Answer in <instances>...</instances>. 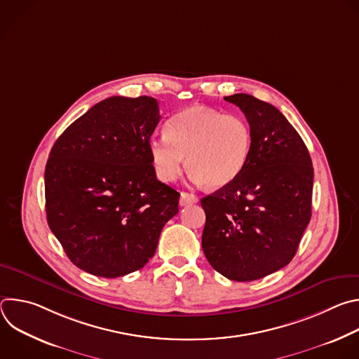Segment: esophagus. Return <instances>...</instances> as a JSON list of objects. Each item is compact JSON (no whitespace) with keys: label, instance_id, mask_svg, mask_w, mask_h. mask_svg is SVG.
<instances>
[{"label":"esophagus","instance_id":"1","mask_svg":"<svg viewBox=\"0 0 359 359\" xmlns=\"http://www.w3.org/2000/svg\"><path fill=\"white\" fill-rule=\"evenodd\" d=\"M197 201H198V198L193 193H187V191L180 193V206H189V204H193Z\"/></svg>","mask_w":359,"mask_h":359}]
</instances>
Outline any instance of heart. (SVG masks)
<instances>
[{"instance_id":"obj_1","label":"heart","mask_w":359,"mask_h":359,"mask_svg":"<svg viewBox=\"0 0 359 359\" xmlns=\"http://www.w3.org/2000/svg\"><path fill=\"white\" fill-rule=\"evenodd\" d=\"M252 132L236 114L206 107H189L166 125V136L151 137L150 159L162 182H175L184 166L197 182L219 189L231 183L250 158Z\"/></svg>"}]
</instances>
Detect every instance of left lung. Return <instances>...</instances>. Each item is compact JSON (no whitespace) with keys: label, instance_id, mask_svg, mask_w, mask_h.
<instances>
[{"label":"left lung","instance_id":"8db88e82","mask_svg":"<svg viewBox=\"0 0 359 359\" xmlns=\"http://www.w3.org/2000/svg\"><path fill=\"white\" fill-rule=\"evenodd\" d=\"M252 132L250 158L229 184L201 198V248L233 281L263 278L285 267L311 220L314 169L309 149L285 116L247 93L226 96Z\"/></svg>","mask_w":359,"mask_h":359}]
</instances>
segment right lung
Segmentation results:
<instances>
[{"instance_id": "add662e5", "label": "right lung", "mask_w": 359, "mask_h": 359, "mask_svg": "<svg viewBox=\"0 0 359 359\" xmlns=\"http://www.w3.org/2000/svg\"><path fill=\"white\" fill-rule=\"evenodd\" d=\"M159 121L155 97L112 96L50 149L46 220L68 259L89 274L115 278L142 269L179 212L180 193L156 179L149 153Z\"/></svg>"}]
</instances>
